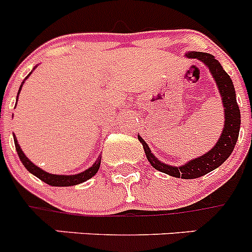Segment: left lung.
<instances>
[{
  "mask_svg": "<svg viewBox=\"0 0 252 252\" xmlns=\"http://www.w3.org/2000/svg\"><path fill=\"white\" fill-rule=\"evenodd\" d=\"M186 57L201 60L202 63L208 66L209 72L212 73L216 84L218 87V91H220V94L222 97V104H223L224 108V127L217 144L202 157L195 158V159L190 160L182 166H173L158 160L149 149L148 144L141 139V136L137 135V137L144 146L146 158H148L153 168L161 171V173L169 174L170 177L194 179V178L203 177L209 171L221 166L232 154L233 148H235L237 139H239L241 115H240L239 104L236 101V93L232 81H231L230 75L224 72L221 64L218 63V60L215 59L213 55L202 53V51H190V53L186 54Z\"/></svg>",
  "mask_w": 252,
  "mask_h": 252,
  "instance_id": "8db88e82",
  "label": "left lung"
}]
</instances>
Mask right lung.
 Segmentation results:
<instances>
[{
  "instance_id": "right-lung-1",
  "label": "right lung",
  "mask_w": 252,
  "mask_h": 252,
  "mask_svg": "<svg viewBox=\"0 0 252 252\" xmlns=\"http://www.w3.org/2000/svg\"><path fill=\"white\" fill-rule=\"evenodd\" d=\"M29 75H30V74H29ZM29 75H28V77H29ZM28 77H26V78H28ZM26 78H25V79H26ZM22 84H24V82H22L21 86H20V90H19V92H17V97H19V93H20V91H21V88H22ZM13 141H15V146H16L17 155H19L20 160L22 161L24 166H25V168L28 169L29 171H30L31 174H34L35 177L39 178L40 180H43L44 183L49 184V186H53V187H70V186H77V184H81V183H83V182H86V180L91 179L93 175H95V173L98 171L99 165H101V157H98V159L95 160V162L93 164L92 166H91V168H88L87 170L82 171V173H79V174H73V175L50 174V173H46L45 170L40 169L39 166L35 165L34 162H31L30 160H29V158L26 157L25 154H24V151L21 150V148H20L19 142H17L16 136H15V135H13Z\"/></svg>"
}]
</instances>
